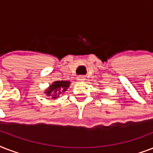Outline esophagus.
Here are the masks:
<instances>
[{
	"label": "esophagus",
	"instance_id": "esophagus-1",
	"mask_svg": "<svg viewBox=\"0 0 153 153\" xmlns=\"http://www.w3.org/2000/svg\"><path fill=\"white\" fill-rule=\"evenodd\" d=\"M77 80H79V82H83L86 80V78L84 76H79L77 78Z\"/></svg>",
	"mask_w": 153,
	"mask_h": 153
}]
</instances>
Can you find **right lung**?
I'll return each instance as SVG.
<instances>
[{
    "instance_id": "right-lung-1",
    "label": "right lung",
    "mask_w": 153,
    "mask_h": 153,
    "mask_svg": "<svg viewBox=\"0 0 153 153\" xmlns=\"http://www.w3.org/2000/svg\"><path fill=\"white\" fill-rule=\"evenodd\" d=\"M70 81H55L44 91V94L48 97H51L52 99H56L59 97L62 92L67 91V88L70 86Z\"/></svg>"
}]
</instances>
